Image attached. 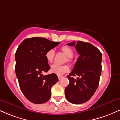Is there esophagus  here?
Here are the masks:
<instances>
[{"mask_svg": "<svg viewBox=\"0 0 120 120\" xmlns=\"http://www.w3.org/2000/svg\"><path fill=\"white\" fill-rule=\"evenodd\" d=\"M63 76H61V75H58V78H59V79H61L62 78H63Z\"/></svg>", "mask_w": 120, "mask_h": 120, "instance_id": "34e87169", "label": "esophagus"}]
</instances>
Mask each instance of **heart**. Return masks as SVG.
Returning <instances> with one entry per match:
<instances>
[{"instance_id": "obj_1", "label": "heart", "mask_w": 120, "mask_h": 120, "mask_svg": "<svg viewBox=\"0 0 120 120\" xmlns=\"http://www.w3.org/2000/svg\"><path fill=\"white\" fill-rule=\"evenodd\" d=\"M60 51L67 56V59L65 61L68 63H71L72 61V57L73 56L74 52L73 50L69 47V46H64L61 47L60 49ZM45 57L47 62L49 63H52L53 61V59L55 57V51L53 49H49L45 53ZM50 71L52 73H55L57 75H63L65 73L68 72L69 71V68L67 65H59L54 64L52 65L51 67Z\"/></svg>"}]
</instances>
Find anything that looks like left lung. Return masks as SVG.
Masks as SVG:
<instances>
[{
  "mask_svg": "<svg viewBox=\"0 0 120 120\" xmlns=\"http://www.w3.org/2000/svg\"><path fill=\"white\" fill-rule=\"evenodd\" d=\"M67 44L75 46L79 53L73 69L67 77L69 80L65 89L67 99L73 104H82L87 101L96 91L101 72L102 55L97 48L90 43L78 41ZM77 76L76 79L72 77Z\"/></svg>",
  "mask_w": 120,
  "mask_h": 120,
  "instance_id": "obj_1",
  "label": "left lung"
}]
</instances>
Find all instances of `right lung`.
Segmentation results:
<instances>
[{"mask_svg":"<svg viewBox=\"0 0 120 120\" xmlns=\"http://www.w3.org/2000/svg\"><path fill=\"white\" fill-rule=\"evenodd\" d=\"M59 42L42 37L25 39L15 53V71L22 93L34 104H42L50 99L51 87L58 81L55 73L43 75L50 69L45 53L55 47Z\"/></svg>","mask_w":120,"mask_h":120,"instance_id":"add662e5","label":"right lung"}]
</instances>
